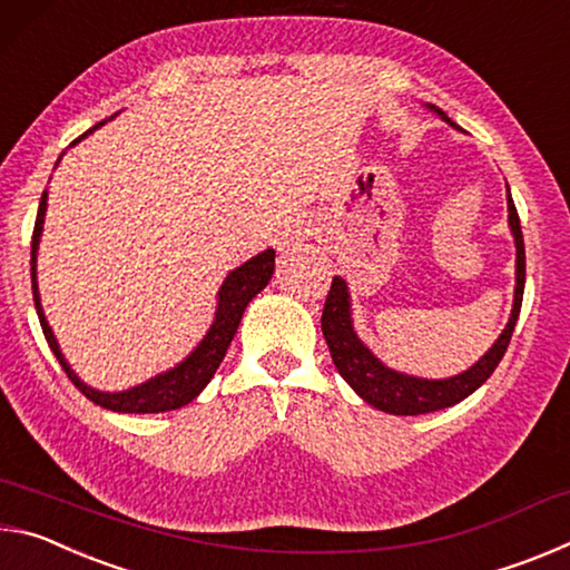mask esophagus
<instances>
[{
  "instance_id": "1",
  "label": "esophagus",
  "mask_w": 570,
  "mask_h": 570,
  "mask_svg": "<svg viewBox=\"0 0 570 570\" xmlns=\"http://www.w3.org/2000/svg\"><path fill=\"white\" fill-rule=\"evenodd\" d=\"M308 224L304 218H296V220H292V224H288L286 228H284V234H282V240H278V246L282 248H292L294 244H298V240H304L306 236H308Z\"/></svg>"
}]
</instances>
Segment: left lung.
Listing matches in <instances>:
<instances>
[{"label":"left lung","instance_id":"1","mask_svg":"<svg viewBox=\"0 0 570 570\" xmlns=\"http://www.w3.org/2000/svg\"><path fill=\"white\" fill-rule=\"evenodd\" d=\"M430 112H435L440 120H445L452 128H458L445 112L435 105H424ZM460 130V128H458ZM505 200H508V226L515 240V292H513V308H510L505 330L500 332L493 346L480 356V360L468 366L465 372L455 374V377L445 380H428L414 377V374H404L392 370L384 364L370 346H366L360 334L354 332L352 320V294L346 278L334 276L330 296H326L324 314H322V332L326 346H330L332 360L336 372L342 374L344 382L360 394V397L387 414H428L452 407V404L470 397L503 360V354L513 336L520 304H523V288H525V246H523V230H520V218L510 196V188L505 183Z\"/></svg>","mask_w":570,"mask_h":570}]
</instances>
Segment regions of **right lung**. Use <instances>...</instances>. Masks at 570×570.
<instances>
[{
  "label": "right lung",
  "mask_w": 570,
  "mask_h": 570,
  "mask_svg": "<svg viewBox=\"0 0 570 570\" xmlns=\"http://www.w3.org/2000/svg\"><path fill=\"white\" fill-rule=\"evenodd\" d=\"M112 118H108V120H112ZM108 120L98 122L95 128L80 135L77 140H72V146H77V142L88 138L90 132L98 130L100 125H105ZM60 158H57V163H60ZM45 214H47V190L40 198V208H37V220H35V234H32V294H35V308H37V316H40L45 340H47V344H50V350L57 356V362L62 364L67 377L72 380L75 387L80 390L90 402L100 404V407L112 410V412L148 414V412H170V410L186 407V404L196 400L198 394L206 390V384L214 380V374L220 366V362H224L230 342H234L236 330L240 324V316H244L250 298H254L258 292H264L266 284L272 282L276 250L266 248V250H262V254L250 256L248 262L236 266L234 272H228V276L224 278V284H220L218 294H216L214 322H210L208 332L204 334V340L193 346L188 356H183L176 366H170V370L156 374V377L135 384V387L120 390V392H105V390L90 387L88 382H82L80 377H77V372L72 370L70 362L65 360L60 342H57L52 326L45 316L40 286H37V250H40V238L45 230Z\"/></svg>",
  "instance_id": "obj_1"
}]
</instances>
